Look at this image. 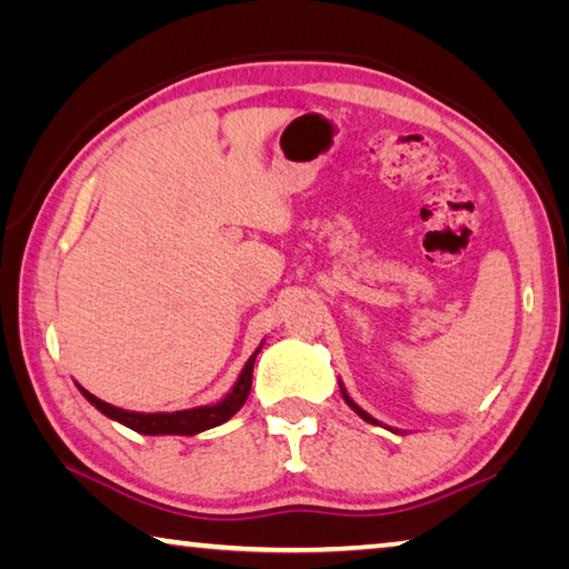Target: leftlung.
Returning a JSON list of instances; mask_svg holds the SVG:
<instances>
[{"label": "left lung", "mask_w": 569, "mask_h": 569, "mask_svg": "<svg viewBox=\"0 0 569 569\" xmlns=\"http://www.w3.org/2000/svg\"><path fill=\"white\" fill-rule=\"evenodd\" d=\"M341 391H343V389H341ZM343 399H346V403H349V407H351V409H353L356 413H359V417H361L363 421H369V423H377V421H373V419L369 417V413H366L363 409H359V407H356V403H353V401L349 399V393H346V391H343Z\"/></svg>", "instance_id": "8db88e82"}]
</instances>
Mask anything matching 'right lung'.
<instances>
[{
  "mask_svg": "<svg viewBox=\"0 0 569 569\" xmlns=\"http://www.w3.org/2000/svg\"><path fill=\"white\" fill-rule=\"evenodd\" d=\"M258 351H261V349H258ZM258 351L250 356L248 363L243 366V371H240V379L236 381L233 391H230L220 403H213V407H198V409L172 411V413H138V411H124V409L112 407V403L92 397V393L88 389H82V387H80V391L94 409H100L104 413V417L124 423V427L138 431V435H182V437H192V435H198V431H206L210 427H218V423L228 421L240 407H243L248 393H250V383H253V363H256Z\"/></svg>",
  "mask_w": 569,
  "mask_h": 569,
  "instance_id": "add662e5",
  "label": "right lung"
}]
</instances>
